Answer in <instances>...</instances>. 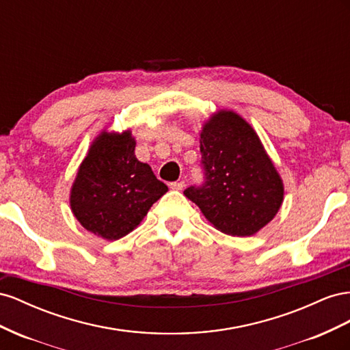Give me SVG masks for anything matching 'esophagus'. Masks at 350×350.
<instances>
[{"instance_id": "1", "label": "esophagus", "mask_w": 350, "mask_h": 350, "mask_svg": "<svg viewBox=\"0 0 350 350\" xmlns=\"http://www.w3.org/2000/svg\"><path fill=\"white\" fill-rule=\"evenodd\" d=\"M168 186L170 189H173V191H182L185 187V182H172Z\"/></svg>"}]
</instances>
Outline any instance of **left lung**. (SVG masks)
<instances>
[{"label": "left lung", "instance_id": "8db88e82", "mask_svg": "<svg viewBox=\"0 0 350 350\" xmlns=\"http://www.w3.org/2000/svg\"><path fill=\"white\" fill-rule=\"evenodd\" d=\"M205 182L185 191L209 223L230 236H252L283 202L280 176L251 124L221 109L201 132Z\"/></svg>", "mask_w": 350, "mask_h": 350}]
</instances>
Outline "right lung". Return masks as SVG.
<instances>
[{
    "instance_id": "add662e5",
    "label": "right lung",
    "mask_w": 350,
    "mask_h": 350,
    "mask_svg": "<svg viewBox=\"0 0 350 350\" xmlns=\"http://www.w3.org/2000/svg\"><path fill=\"white\" fill-rule=\"evenodd\" d=\"M131 131L103 132L79 167L70 206L88 232L107 241L131 233L168 187L135 155Z\"/></svg>"
}]
</instances>
